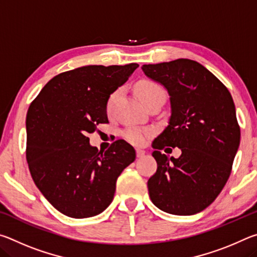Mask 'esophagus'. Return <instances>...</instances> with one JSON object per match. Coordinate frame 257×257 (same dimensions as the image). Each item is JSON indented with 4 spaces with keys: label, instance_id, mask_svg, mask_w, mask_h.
Segmentation results:
<instances>
[{
    "label": "esophagus",
    "instance_id": "1",
    "mask_svg": "<svg viewBox=\"0 0 257 257\" xmlns=\"http://www.w3.org/2000/svg\"><path fill=\"white\" fill-rule=\"evenodd\" d=\"M136 155H137V158H144L145 156V151L144 150H136Z\"/></svg>",
    "mask_w": 257,
    "mask_h": 257
}]
</instances>
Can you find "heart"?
<instances>
[{
	"label": "heart",
	"instance_id": "1",
	"mask_svg": "<svg viewBox=\"0 0 257 257\" xmlns=\"http://www.w3.org/2000/svg\"><path fill=\"white\" fill-rule=\"evenodd\" d=\"M135 92H136L138 98L144 104L149 103L152 99H155L158 97L164 98L165 96L162 87L159 84H156V82L147 79L139 80L136 86H135ZM119 95L120 90H114V92L108 95L105 103V110L108 114L112 113L113 108H114V104L116 99H118ZM150 136V130L141 128H129L123 133V137L134 145H144Z\"/></svg>",
	"mask_w": 257,
	"mask_h": 257
}]
</instances>
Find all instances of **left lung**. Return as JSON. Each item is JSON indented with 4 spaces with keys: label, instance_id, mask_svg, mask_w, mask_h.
<instances>
[{
    "label": "left lung",
    "instance_id": "obj_1",
    "mask_svg": "<svg viewBox=\"0 0 257 257\" xmlns=\"http://www.w3.org/2000/svg\"><path fill=\"white\" fill-rule=\"evenodd\" d=\"M142 69L167 88L171 103L168 127L153 142L158 170L147 181L151 201L170 214H196L227 184L240 143L231 94L193 60L144 64ZM167 146L180 148L182 155L175 159L162 155Z\"/></svg>",
    "mask_w": 257,
    "mask_h": 257
}]
</instances>
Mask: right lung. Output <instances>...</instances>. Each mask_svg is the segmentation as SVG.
<instances>
[{
  "label": "right lung",
  "mask_w": 257,
  "mask_h": 257,
  "mask_svg": "<svg viewBox=\"0 0 257 257\" xmlns=\"http://www.w3.org/2000/svg\"><path fill=\"white\" fill-rule=\"evenodd\" d=\"M137 68V63L86 66L62 72L30 103L26 118L30 175L62 214L84 219L102 213L114 196L118 177L136 159L123 139L98 152L87 135L108 122V95Z\"/></svg>",
  "instance_id": "obj_1"
}]
</instances>
